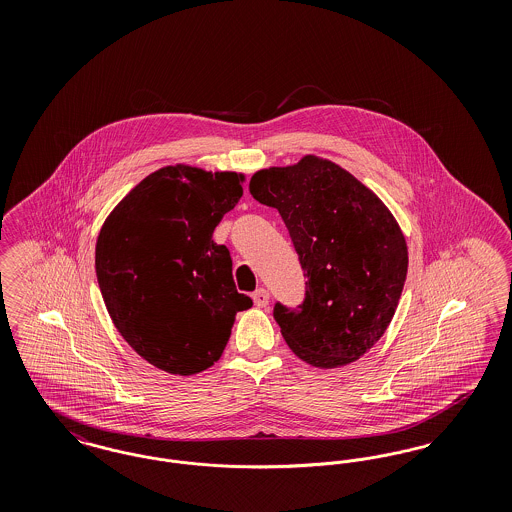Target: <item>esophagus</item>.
<instances>
[{
  "label": "esophagus",
  "instance_id": "obj_1",
  "mask_svg": "<svg viewBox=\"0 0 512 512\" xmlns=\"http://www.w3.org/2000/svg\"><path fill=\"white\" fill-rule=\"evenodd\" d=\"M268 301H270V297H268L267 290L259 288L257 292L253 293V303H255L257 307H267Z\"/></svg>",
  "mask_w": 512,
  "mask_h": 512
}]
</instances>
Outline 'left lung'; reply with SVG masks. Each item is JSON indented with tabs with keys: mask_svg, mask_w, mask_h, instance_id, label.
<instances>
[{
	"mask_svg": "<svg viewBox=\"0 0 512 512\" xmlns=\"http://www.w3.org/2000/svg\"><path fill=\"white\" fill-rule=\"evenodd\" d=\"M249 192L278 209L307 276L297 309L274 305L290 349L317 368L361 359L390 326L407 278V242L390 209L317 155L255 172Z\"/></svg>",
	"mask_w": 512,
	"mask_h": 512,
	"instance_id": "8db88e82",
	"label": "left lung"
}]
</instances>
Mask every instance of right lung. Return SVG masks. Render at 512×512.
I'll return each instance as SVG.
<instances>
[{"label":"right lung","mask_w":512,"mask_h":512,"mask_svg":"<svg viewBox=\"0 0 512 512\" xmlns=\"http://www.w3.org/2000/svg\"><path fill=\"white\" fill-rule=\"evenodd\" d=\"M244 180L238 172L163 167L103 222L99 290L122 338L149 365L180 376L215 365L236 313L253 305L236 290L228 247L213 242Z\"/></svg>","instance_id":"add662e5"}]
</instances>
